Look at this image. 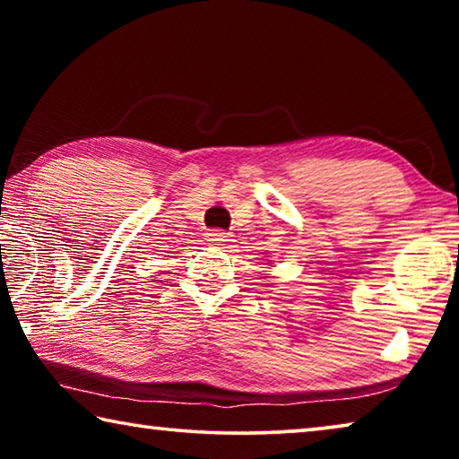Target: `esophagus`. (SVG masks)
<instances>
[{"mask_svg": "<svg viewBox=\"0 0 459 459\" xmlns=\"http://www.w3.org/2000/svg\"><path fill=\"white\" fill-rule=\"evenodd\" d=\"M208 240H211V243H216V245H224V243H229V240H230V235H229V232H222V230H211V232H208Z\"/></svg>", "mask_w": 459, "mask_h": 459, "instance_id": "obj_1", "label": "esophagus"}]
</instances>
